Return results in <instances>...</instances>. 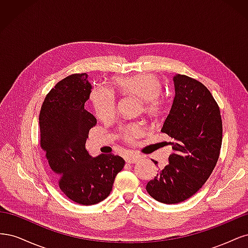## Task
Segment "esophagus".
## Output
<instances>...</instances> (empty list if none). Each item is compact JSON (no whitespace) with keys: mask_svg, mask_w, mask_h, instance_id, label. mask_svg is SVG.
<instances>
[{"mask_svg":"<svg viewBox=\"0 0 248 248\" xmlns=\"http://www.w3.org/2000/svg\"><path fill=\"white\" fill-rule=\"evenodd\" d=\"M139 159H140V157L137 156V155H134V154H128L125 158L126 162H128V163H136Z\"/></svg>","mask_w":248,"mask_h":248,"instance_id":"esophagus-1","label":"esophagus"}]
</instances>
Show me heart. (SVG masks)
<instances>
[{"instance_id": "1", "label": "heart", "mask_w": 248, "mask_h": 248, "mask_svg": "<svg viewBox=\"0 0 248 248\" xmlns=\"http://www.w3.org/2000/svg\"><path fill=\"white\" fill-rule=\"evenodd\" d=\"M115 86L125 95H132L141 99V108L150 117H158L166 107V99L160 92L162 84L160 78L152 73H140L132 77L116 78ZM96 116L107 120L115 115L117 96L111 89L106 86H96L90 94ZM144 128L140 123H128L121 128V136L127 141L140 137Z\"/></svg>"}]
</instances>
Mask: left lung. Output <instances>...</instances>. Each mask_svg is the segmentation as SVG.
<instances>
[{
	"mask_svg": "<svg viewBox=\"0 0 248 248\" xmlns=\"http://www.w3.org/2000/svg\"><path fill=\"white\" fill-rule=\"evenodd\" d=\"M175 98L161 132L172 139L169 163L146 189L156 201L178 204L197 193L212 174L220 154L219 107L201 81L174 77Z\"/></svg>",
	"mask_w": 248,
	"mask_h": 248,
	"instance_id": "8db88e82",
	"label": "left lung"
}]
</instances>
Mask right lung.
Segmentation results:
<instances>
[{"instance_id": "add662e5", "label": "right lung", "mask_w": 248, "mask_h": 248, "mask_svg": "<svg viewBox=\"0 0 248 248\" xmlns=\"http://www.w3.org/2000/svg\"><path fill=\"white\" fill-rule=\"evenodd\" d=\"M87 73L60 80L44 99L40 115V147L60 189L69 200L90 206L107 199L124 168L121 156H90L86 140L96 118L85 109L91 93Z\"/></svg>"}]
</instances>
